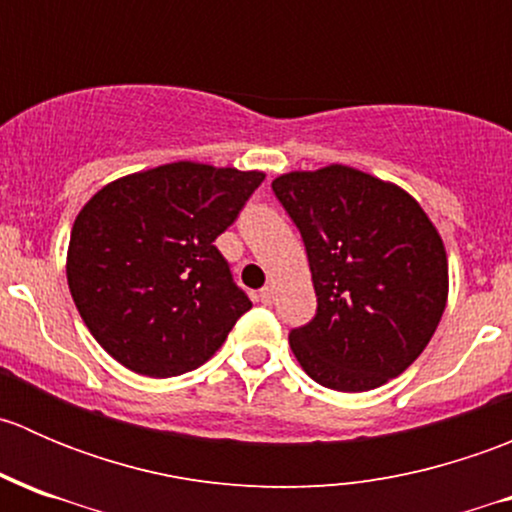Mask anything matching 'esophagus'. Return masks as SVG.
I'll return each instance as SVG.
<instances>
[{
  "label": "esophagus",
  "instance_id": "obj_1",
  "mask_svg": "<svg viewBox=\"0 0 512 512\" xmlns=\"http://www.w3.org/2000/svg\"><path fill=\"white\" fill-rule=\"evenodd\" d=\"M272 299H275V287L265 285L260 289V302L262 304H272Z\"/></svg>",
  "mask_w": 512,
  "mask_h": 512
}]
</instances>
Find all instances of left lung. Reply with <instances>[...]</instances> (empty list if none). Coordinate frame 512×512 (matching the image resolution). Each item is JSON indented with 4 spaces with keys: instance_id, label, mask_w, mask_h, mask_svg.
<instances>
[{
    "instance_id": "obj_1",
    "label": "left lung",
    "mask_w": 512,
    "mask_h": 512,
    "mask_svg": "<svg viewBox=\"0 0 512 512\" xmlns=\"http://www.w3.org/2000/svg\"><path fill=\"white\" fill-rule=\"evenodd\" d=\"M302 232L317 314L289 332L299 366L334 391L384 386L418 359L448 299L436 225L404 188L349 165L272 180Z\"/></svg>"
}]
</instances>
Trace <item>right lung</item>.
<instances>
[{"instance_id": "1", "label": "right lung", "mask_w": 512, "mask_h": 512, "mask_svg": "<svg viewBox=\"0 0 512 512\" xmlns=\"http://www.w3.org/2000/svg\"><path fill=\"white\" fill-rule=\"evenodd\" d=\"M262 170L178 160L123 175L81 208L66 280L81 319L118 364L153 379L198 369L252 307L218 235Z\"/></svg>"}]
</instances>
